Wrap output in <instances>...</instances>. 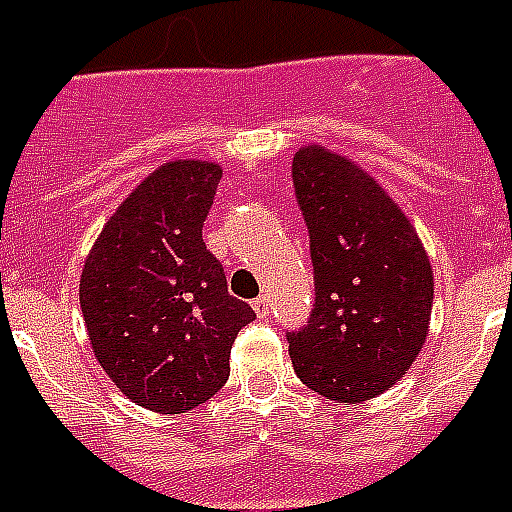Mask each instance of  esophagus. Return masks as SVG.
<instances>
[{
	"mask_svg": "<svg viewBox=\"0 0 512 512\" xmlns=\"http://www.w3.org/2000/svg\"><path fill=\"white\" fill-rule=\"evenodd\" d=\"M252 308H255L257 319H265L268 311H271V308H268V297H257V300H252Z\"/></svg>",
	"mask_w": 512,
	"mask_h": 512,
	"instance_id": "34e87169",
	"label": "esophagus"
}]
</instances>
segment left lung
I'll return each mask as SVG.
<instances>
[{"mask_svg":"<svg viewBox=\"0 0 512 512\" xmlns=\"http://www.w3.org/2000/svg\"><path fill=\"white\" fill-rule=\"evenodd\" d=\"M311 231L316 308L289 332L297 377L335 404L393 388L420 356L433 311V265L412 220L377 177L327 146L292 162Z\"/></svg>","mask_w":512,"mask_h":512,"instance_id":"obj_1","label":"left lung"}]
</instances>
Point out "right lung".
I'll use <instances>...</instances> for the list:
<instances>
[{"label": "right lung", "mask_w": 512, "mask_h": 512, "mask_svg": "<svg viewBox=\"0 0 512 512\" xmlns=\"http://www.w3.org/2000/svg\"><path fill=\"white\" fill-rule=\"evenodd\" d=\"M220 177L215 162H164L127 193L84 260L79 303L92 353L151 412L183 414L215 396L233 340L255 321L201 239Z\"/></svg>", "instance_id": "1"}]
</instances>
